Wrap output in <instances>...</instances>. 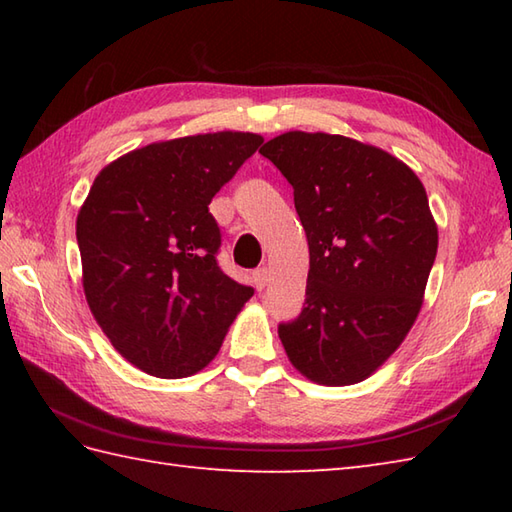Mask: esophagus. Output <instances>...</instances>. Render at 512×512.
<instances>
[{"instance_id":"esophagus-1","label":"esophagus","mask_w":512,"mask_h":512,"mask_svg":"<svg viewBox=\"0 0 512 512\" xmlns=\"http://www.w3.org/2000/svg\"><path fill=\"white\" fill-rule=\"evenodd\" d=\"M268 277H270V273H268V268H257L255 273H253V284H255V288L262 292L264 288H266V284H268Z\"/></svg>"}]
</instances>
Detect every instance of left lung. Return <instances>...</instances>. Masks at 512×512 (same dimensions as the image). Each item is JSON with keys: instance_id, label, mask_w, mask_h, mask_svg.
I'll return each instance as SVG.
<instances>
[{"instance_id": "1", "label": "left lung", "mask_w": 512, "mask_h": 512, "mask_svg": "<svg viewBox=\"0 0 512 512\" xmlns=\"http://www.w3.org/2000/svg\"><path fill=\"white\" fill-rule=\"evenodd\" d=\"M295 189L306 303L279 339L319 385H354L405 341L436 262L438 226L405 162L339 134L286 132L259 149Z\"/></svg>"}]
</instances>
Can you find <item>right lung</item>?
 Wrapping results in <instances>:
<instances>
[{"instance_id":"right-lung-1","label":"right lung","mask_w":512,"mask_h":512,"mask_svg":"<svg viewBox=\"0 0 512 512\" xmlns=\"http://www.w3.org/2000/svg\"><path fill=\"white\" fill-rule=\"evenodd\" d=\"M262 143L217 132L134 149L96 176L81 206L85 299L116 352L151 376L204 369L253 297L217 266L209 204Z\"/></svg>"}]
</instances>
